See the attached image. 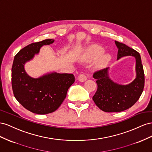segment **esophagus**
I'll list each match as a JSON object with an SVG mask.
<instances>
[{"mask_svg": "<svg viewBox=\"0 0 152 152\" xmlns=\"http://www.w3.org/2000/svg\"><path fill=\"white\" fill-rule=\"evenodd\" d=\"M78 80L81 82H84L86 80H87V76H86V75H85V74H84V73L80 74V75L78 76Z\"/></svg>", "mask_w": 152, "mask_h": 152, "instance_id": "34e87169", "label": "esophagus"}]
</instances>
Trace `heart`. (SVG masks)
<instances>
[{"label": "heart", "instance_id": "b5f03b06", "mask_svg": "<svg viewBox=\"0 0 152 152\" xmlns=\"http://www.w3.org/2000/svg\"><path fill=\"white\" fill-rule=\"evenodd\" d=\"M103 48L99 46L94 45L89 47L86 50L85 57L87 58H96L103 53ZM110 55L107 54L103 55L99 60V64L100 66H104L110 60Z\"/></svg>", "mask_w": 152, "mask_h": 152}]
</instances>
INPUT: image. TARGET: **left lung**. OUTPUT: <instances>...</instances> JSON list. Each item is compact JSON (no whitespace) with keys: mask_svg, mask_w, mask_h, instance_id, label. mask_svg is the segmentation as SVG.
Returning <instances> with one entry per match:
<instances>
[{"mask_svg":"<svg viewBox=\"0 0 152 152\" xmlns=\"http://www.w3.org/2000/svg\"><path fill=\"white\" fill-rule=\"evenodd\" d=\"M118 47V59L125 56H134L136 60V78L127 85L114 83L108 76L107 69L95 71L93 77L96 80L97 90L92 99L96 106L105 112H121L132 107L143 91L145 74L141 56L137 51L122 42L115 41Z\"/></svg>","mask_w":152,"mask_h":152,"instance_id":"1","label":"left lung"}]
</instances>
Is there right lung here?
Returning a JSON list of instances; mask_svg holds the SVG:
<instances>
[{
  "label": "right lung",
  "instance_id": "1",
  "mask_svg": "<svg viewBox=\"0 0 152 152\" xmlns=\"http://www.w3.org/2000/svg\"><path fill=\"white\" fill-rule=\"evenodd\" d=\"M54 39H48L25 46L14 58L11 69L12 89L16 100L34 113L45 115L54 112L62 104L69 88L75 81L72 74H48L32 78L25 72V63L32 59L43 45Z\"/></svg>",
  "mask_w": 152,
  "mask_h": 152
}]
</instances>
